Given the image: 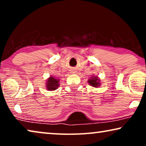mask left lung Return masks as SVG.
<instances>
[{
  "label": "left lung",
  "instance_id": "1",
  "mask_svg": "<svg viewBox=\"0 0 146 146\" xmlns=\"http://www.w3.org/2000/svg\"><path fill=\"white\" fill-rule=\"evenodd\" d=\"M88 83L90 85H91L92 86L97 88L100 85V80L96 76H92L90 79L88 80Z\"/></svg>",
  "mask_w": 146,
  "mask_h": 146
}]
</instances>
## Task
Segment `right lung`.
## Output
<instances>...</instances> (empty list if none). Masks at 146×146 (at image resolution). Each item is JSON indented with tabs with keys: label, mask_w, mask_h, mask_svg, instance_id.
Masks as SVG:
<instances>
[{
	"label": "right lung",
	"mask_w": 146,
	"mask_h": 146,
	"mask_svg": "<svg viewBox=\"0 0 146 146\" xmlns=\"http://www.w3.org/2000/svg\"><path fill=\"white\" fill-rule=\"evenodd\" d=\"M46 82V88L49 91L55 90L59 86V79L54 78L52 76L50 77Z\"/></svg>",
	"instance_id": "right-lung-1"
}]
</instances>
